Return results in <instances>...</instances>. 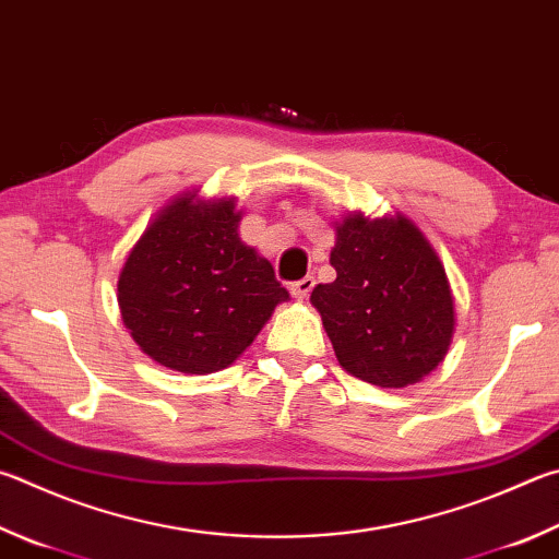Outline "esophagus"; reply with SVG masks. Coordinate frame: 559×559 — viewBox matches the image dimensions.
<instances>
[{"mask_svg":"<svg viewBox=\"0 0 559 559\" xmlns=\"http://www.w3.org/2000/svg\"><path fill=\"white\" fill-rule=\"evenodd\" d=\"M312 288H314V278L306 276V278H300L298 283H293L290 293H293V298H296V300H306L310 296Z\"/></svg>","mask_w":559,"mask_h":559,"instance_id":"1","label":"esophagus"}]
</instances>
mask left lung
I'll use <instances>...</instances> for the list:
<instances>
[{
    "label": "left lung",
    "instance_id": "obj_1",
    "mask_svg": "<svg viewBox=\"0 0 559 559\" xmlns=\"http://www.w3.org/2000/svg\"><path fill=\"white\" fill-rule=\"evenodd\" d=\"M332 283H318L320 312L340 367L381 389H403L438 369L454 337V296L438 251L401 212L334 222Z\"/></svg>",
    "mask_w": 559,
    "mask_h": 559
}]
</instances>
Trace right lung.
Listing matches in <instances>:
<instances>
[{
    "label": "right lung",
    "mask_w": 559,
    "mask_h": 559,
    "mask_svg": "<svg viewBox=\"0 0 559 559\" xmlns=\"http://www.w3.org/2000/svg\"><path fill=\"white\" fill-rule=\"evenodd\" d=\"M237 198L207 200L182 190L129 249L117 302L146 357L180 373L235 364L288 290L269 259L245 245Z\"/></svg>",
    "instance_id": "1"
}]
</instances>
